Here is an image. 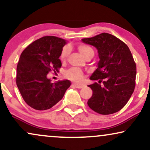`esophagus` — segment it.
<instances>
[{
    "label": "esophagus",
    "instance_id": "obj_1",
    "mask_svg": "<svg viewBox=\"0 0 150 150\" xmlns=\"http://www.w3.org/2000/svg\"><path fill=\"white\" fill-rule=\"evenodd\" d=\"M72 85L75 86V87L77 88V89H82V88L83 87V85H82V84H73Z\"/></svg>",
    "mask_w": 150,
    "mask_h": 150
}]
</instances>
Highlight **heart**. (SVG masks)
I'll use <instances>...</instances> for the list:
<instances>
[{
  "mask_svg": "<svg viewBox=\"0 0 150 150\" xmlns=\"http://www.w3.org/2000/svg\"><path fill=\"white\" fill-rule=\"evenodd\" d=\"M78 50L80 51L83 57L85 58L90 54H94L93 49L91 47L86 45L84 44H80L78 45ZM70 54V48L68 47H65L63 49L62 52L61 54V60L65 61ZM66 77L69 80H71L75 82H81L83 79V73L79 68H71L66 71Z\"/></svg>",
  "mask_w": 150,
  "mask_h": 150,
  "instance_id": "b5f03b06",
  "label": "heart"
}]
</instances>
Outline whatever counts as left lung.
<instances>
[{
  "label": "left lung",
  "mask_w": 150,
  "mask_h": 150,
  "mask_svg": "<svg viewBox=\"0 0 150 150\" xmlns=\"http://www.w3.org/2000/svg\"><path fill=\"white\" fill-rule=\"evenodd\" d=\"M82 41L95 47L100 59L98 68L90 77L98 82L88 86L93 91L88 105L101 115L120 111L129 101L136 85V65L129 47L107 33Z\"/></svg>",
  "instance_id": "left-lung-1"
}]
</instances>
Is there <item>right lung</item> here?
<instances>
[{
	"instance_id": "add662e5",
	"label": "right lung",
	"mask_w": 150,
	"mask_h": 150,
	"mask_svg": "<svg viewBox=\"0 0 150 150\" xmlns=\"http://www.w3.org/2000/svg\"><path fill=\"white\" fill-rule=\"evenodd\" d=\"M66 40L55 36L36 40L23 50L17 67L16 83L26 103L37 110H48L60 101L71 84L68 80L52 83L47 74L59 71Z\"/></svg>"
}]
</instances>
